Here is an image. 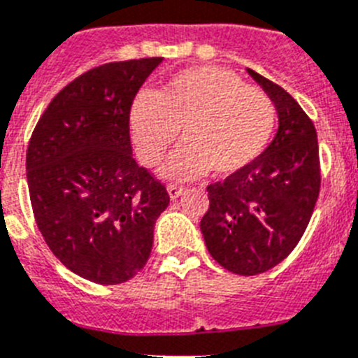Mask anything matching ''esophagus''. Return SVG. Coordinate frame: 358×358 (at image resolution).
I'll return each instance as SVG.
<instances>
[{
  "instance_id": "1",
  "label": "esophagus",
  "mask_w": 358,
  "mask_h": 358,
  "mask_svg": "<svg viewBox=\"0 0 358 358\" xmlns=\"http://www.w3.org/2000/svg\"><path fill=\"white\" fill-rule=\"evenodd\" d=\"M182 192H185V186L176 185V182H170V185H168V194H170L172 199H177L179 196H182Z\"/></svg>"
}]
</instances>
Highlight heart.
Instances as JSON below:
<instances>
[{
    "label": "heart",
    "mask_w": 358,
    "mask_h": 358,
    "mask_svg": "<svg viewBox=\"0 0 358 358\" xmlns=\"http://www.w3.org/2000/svg\"><path fill=\"white\" fill-rule=\"evenodd\" d=\"M276 126L278 108L265 91L214 66L181 71L157 94L141 91L129 106V133L146 164L161 161L181 131L182 146L164 164L177 179L245 172L264 155Z\"/></svg>",
    "instance_id": "b5f03b06"
}]
</instances>
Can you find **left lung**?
Masks as SVG:
<instances>
[{"label": "left lung", "mask_w": 358, "mask_h": 358, "mask_svg": "<svg viewBox=\"0 0 358 358\" xmlns=\"http://www.w3.org/2000/svg\"><path fill=\"white\" fill-rule=\"evenodd\" d=\"M249 75L278 108V131L245 172L206 186L210 206L201 232L212 258L241 276L287 258L306 232L320 192L315 124L287 91L256 71Z\"/></svg>", "instance_id": "1"}]
</instances>
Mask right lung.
Here are the masks:
<instances>
[{"label": "right lung", "instance_id": "1", "mask_svg": "<svg viewBox=\"0 0 358 358\" xmlns=\"http://www.w3.org/2000/svg\"><path fill=\"white\" fill-rule=\"evenodd\" d=\"M162 58L90 69L51 100L27 148V182L47 247L100 285L146 265L166 186L131 155L129 106Z\"/></svg>", "mask_w": 358, "mask_h": 358}]
</instances>
